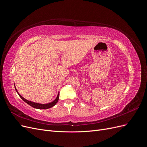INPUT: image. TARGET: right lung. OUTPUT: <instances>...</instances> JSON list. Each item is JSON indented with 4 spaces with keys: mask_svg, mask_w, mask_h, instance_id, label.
<instances>
[{
    "mask_svg": "<svg viewBox=\"0 0 147 147\" xmlns=\"http://www.w3.org/2000/svg\"><path fill=\"white\" fill-rule=\"evenodd\" d=\"M15 90L17 92L18 94V95L20 96V97H21V98L23 99L26 103H27L28 104H29V105H30L31 107H32L35 108V109H50V108H51L52 107L55 106L56 103L57 102V101H58L59 100V92H58V94H57V96L56 97V98L53 100V102H50V103H48V104H39V103H37V102H32V101H30V100H28L27 99H26L25 98H24V97L22 96L21 95H20L19 94V92H18L16 88V86L15 85Z\"/></svg>",
    "mask_w": 147,
    "mask_h": 147,
    "instance_id": "add662e5",
    "label": "right lung"
}]
</instances>
